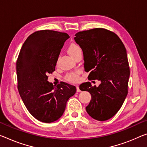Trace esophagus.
<instances>
[{
    "instance_id": "obj_1",
    "label": "esophagus",
    "mask_w": 147,
    "mask_h": 147,
    "mask_svg": "<svg viewBox=\"0 0 147 147\" xmlns=\"http://www.w3.org/2000/svg\"><path fill=\"white\" fill-rule=\"evenodd\" d=\"M76 92H80V88H79V86H76Z\"/></svg>"
}]
</instances>
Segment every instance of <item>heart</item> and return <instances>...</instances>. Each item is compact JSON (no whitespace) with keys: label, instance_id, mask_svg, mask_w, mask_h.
Listing matches in <instances>:
<instances>
[{"label":"heart","instance_id":"1","mask_svg":"<svg viewBox=\"0 0 147 147\" xmlns=\"http://www.w3.org/2000/svg\"><path fill=\"white\" fill-rule=\"evenodd\" d=\"M81 51H82V49L80 46L74 43L70 44L68 48V52L73 57H74L79 52H81ZM56 63L57 64V61ZM78 72H72V73H69L65 76V79L71 82H77L78 80Z\"/></svg>","mask_w":147,"mask_h":147}]
</instances>
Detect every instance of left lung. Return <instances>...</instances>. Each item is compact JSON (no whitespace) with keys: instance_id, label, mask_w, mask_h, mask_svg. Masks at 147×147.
<instances>
[{"instance_id":"left-lung-1","label":"left lung","mask_w":147,"mask_h":147,"mask_svg":"<svg viewBox=\"0 0 147 147\" xmlns=\"http://www.w3.org/2000/svg\"><path fill=\"white\" fill-rule=\"evenodd\" d=\"M74 40L83 51L84 69L90 72L88 79L101 82L97 87L90 82L79 86L92 95L86 110L95 120L110 119L127 95L130 71L126 49L117 34L103 28L78 32Z\"/></svg>"}]
</instances>
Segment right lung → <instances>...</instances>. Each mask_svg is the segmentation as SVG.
Segmentation results:
<instances>
[{
    "label": "right lung",
    "instance_id": "add662e5",
    "mask_svg": "<svg viewBox=\"0 0 147 147\" xmlns=\"http://www.w3.org/2000/svg\"><path fill=\"white\" fill-rule=\"evenodd\" d=\"M69 38L65 32L36 31L28 36L18 55V91L27 110L40 122L59 119L67 101L76 93L75 86L61 82L54 87L48 81V74L55 71L61 48Z\"/></svg>",
    "mask_w": 147,
    "mask_h": 147
}]
</instances>
